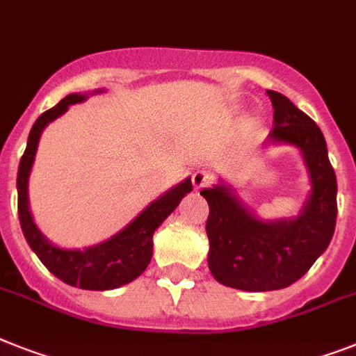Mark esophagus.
I'll use <instances>...</instances> for the list:
<instances>
[{
  "label": "esophagus",
  "mask_w": 356,
  "mask_h": 356,
  "mask_svg": "<svg viewBox=\"0 0 356 356\" xmlns=\"http://www.w3.org/2000/svg\"><path fill=\"white\" fill-rule=\"evenodd\" d=\"M209 181H211V175H209V172L196 171L195 175H193V187H195L196 191L204 189L205 185H209Z\"/></svg>",
  "instance_id": "34e87169"
}]
</instances>
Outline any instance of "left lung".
Returning a JSON list of instances; mask_svg holds the SVG:
<instances>
[{
	"instance_id": "left-lung-1",
	"label": "left lung",
	"mask_w": 356,
	"mask_h": 356,
	"mask_svg": "<svg viewBox=\"0 0 356 356\" xmlns=\"http://www.w3.org/2000/svg\"><path fill=\"white\" fill-rule=\"evenodd\" d=\"M267 96L275 108V127L266 142L300 151L311 193L298 216L262 220L225 181L200 191L209 204L205 231L211 275L242 291H275L295 284L327 249L337 224V176L324 134L284 94L267 90Z\"/></svg>"
}]
</instances>
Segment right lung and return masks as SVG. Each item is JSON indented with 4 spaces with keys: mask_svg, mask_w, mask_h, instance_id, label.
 Here are the masks:
<instances>
[{
    "mask_svg": "<svg viewBox=\"0 0 356 356\" xmlns=\"http://www.w3.org/2000/svg\"><path fill=\"white\" fill-rule=\"evenodd\" d=\"M104 92V89L90 94ZM89 94H69L56 107L41 114L32 125L26 149L17 169V213L23 234L31 249L38 254L41 264L49 271L69 286L89 291H107L122 287L138 278L147 269L152 258V234L161 222L180 205L181 198L193 191L191 178H185L172 189L151 202L127 227L108 240L85 249H63L54 245L43 236L29 207V176L36 158L41 132L51 122L69 111V105L81 104Z\"/></svg>",
    "mask_w": 356,
    "mask_h": 356,
    "instance_id": "add662e5",
    "label": "right lung"
}]
</instances>
